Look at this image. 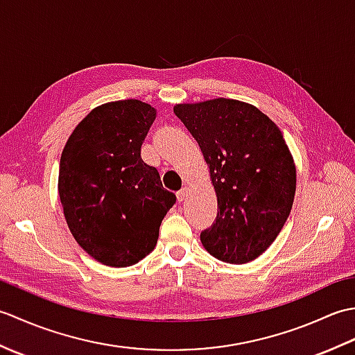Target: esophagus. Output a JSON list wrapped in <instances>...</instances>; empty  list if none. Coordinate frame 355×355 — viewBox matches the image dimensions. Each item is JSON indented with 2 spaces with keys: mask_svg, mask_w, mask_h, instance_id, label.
Instances as JSON below:
<instances>
[{
  "mask_svg": "<svg viewBox=\"0 0 355 355\" xmlns=\"http://www.w3.org/2000/svg\"><path fill=\"white\" fill-rule=\"evenodd\" d=\"M187 192H189V189H187V187H183V189L177 193L178 202H183L187 198Z\"/></svg>",
  "mask_w": 355,
  "mask_h": 355,
  "instance_id": "obj_1",
  "label": "esophagus"
}]
</instances>
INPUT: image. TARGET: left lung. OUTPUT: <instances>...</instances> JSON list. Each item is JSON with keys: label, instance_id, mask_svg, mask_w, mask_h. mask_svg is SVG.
<instances>
[{"label": "left lung", "instance_id": "obj_1", "mask_svg": "<svg viewBox=\"0 0 355 355\" xmlns=\"http://www.w3.org/2000/svg\"><path fill=\"white\" fill-rule=\"evenodd\" d=\"M173 112L197 140L216 193L202 247L223 262L256 259L282 230L296 193V164L281 130L254 105L225 97L177 103Z\"/></svg>", "mask_w": 355, "mask_h": 355}]
</instances>
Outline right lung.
Instances as JSON below:
<instances>
[{"label":"right lung","mask_w":355,"mask_h":355,"mask_svg":"<svg viewBox=\"0 0 355 355\" xmlns=\"http://www.w3.org/2000/svg\"><path fill=\"white\" fill-rule=\"evenodd\" d=\"M157 110L139 99L99 105L67 140L58 191L78 244L97 262L130 267L154 250L175 195L141 160Z\"/></svg>","instance_id":"add662e5"}]
</instances>
